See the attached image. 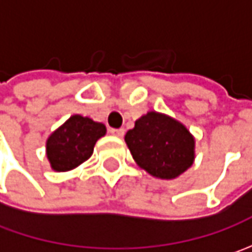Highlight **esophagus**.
I'll return each mask as SVG.
<instances>
[{"label": "esophagus", "mask_w": 252, "mask_h": 252, "mask_svg": "<svg viewBox=\"0 0 252 252\" xmlns=\"http://www.w3.org/2000/svg\"><path fill=\"white\" fill-rule=\"evenodd\" d=\"M109 133L113 134V136H116V137H123V134H125V129H111Z\"/></svg>", "instance_id": "1"}]
</instances>
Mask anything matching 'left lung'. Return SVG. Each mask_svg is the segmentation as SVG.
Segmentation results:
<instances>
[{
  "label": "left lung",
  "mask_w": 252,
  "mask_h": 252,
  "mask_svg": "<svg viewBox=\"0 0 252 252\" xmlns=\"http://www.w3.org/2000/svg\"><path fill=\"white\" fill-rule=\"evenodd\" d=\"M131 156L153 177L174 179L193 164L195 139L178 121L149 112L125 136Z\"/></svg>",
  "instance_id": "left-lung-1"
}]
</instances>
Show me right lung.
<instances>
[{
	"instance_id": "add662e5",
	"label": "right lung",
	"mask_w": 252,
	"mask_h": 252,
	"mask_svg": "<svg viewBox=\"0 0 252 252\" xmlns=\"http://www.w3.org/2000/svg\"><path fill=\"white\" fill-rule=\"evenodd\" d=\"M105 133L103 123L81 115L71 116L47 139L46 153L52 168L64 172L78 167L91 157L95 143Z\"/></svg>"
}]
</instances>
